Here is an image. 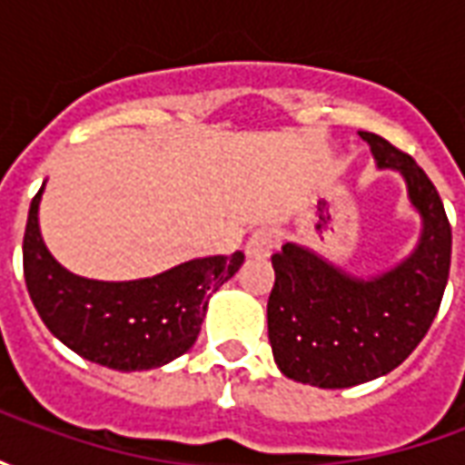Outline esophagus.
Wrapping results in <instances>:
<instances>
[{
	"label": "esophagus",
	"instance_id": "34e87169",
	"mask_svg": "<svg viewBox=\"0 0 465 465\" xmlns=\"http://www.w3.org/2000/svg\"><path fill=\"white\" fill-rule=\"evenodd\" d=\"M276 243H279V236H276L272 226H262V229H256L249 236V242H246V256H269L276 249Z\"/></svg>",
	"mask_w": 465,
	"mask_h": 465
}]
</instances>
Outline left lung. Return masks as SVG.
Listing matches in <instances>:
<instances>
[{"label":"left lung","instance_id":"left-lung-1","mask_svg":"<svg viewBox=\"0 0 465 465\" xmlns=\"http://www.w3.org/2000/svg\"><path fill=\"white\" fill-rule=\"evenodd\" d=\"M379 169H396L420 213L416 249L389 272L359 279L306 246L283 243L272 256L266 319L283 376L349 389L386 376L409 359L439 313L450 269V223L436 186L409 153L383 136L359 132Z\"/></svg>","mask_w":465,"mask_h":465}]
</instances>
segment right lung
I'll list each match as a JSON object with an SVG mask.
<instances>
[{
    "mask_svg": "<svg viewBox=\"0 0 465 465\" xmlns=\"http://www.w3.org/2000/svg\"><path fill=\"white\" fill-rule=\"evenodd\" d=\"M39 189L25 232V282L42 322L69 349L116 371L179 359L202 331L213 292L239 272L243 253L192 259L152 279L96 282L66 272L39 232Z\"/></svg>",
    "mask_w": 465,
    "mask_h": 465,
    "instance_id": "obj_1",
    "label": "right lung"
}]
</instances>
